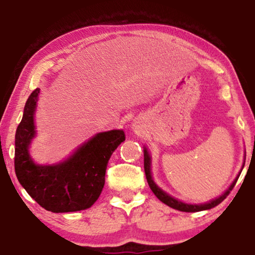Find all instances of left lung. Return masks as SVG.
<instances>
[{
  "label": "left lung",
  "mask_w": 255,
  "mask_h": 255,
  "mask_svg": "<svg viewBox=\"0 0 255 255\" xmlns=\"http://www.w3.org/2000/svg\"><path fill=\"white\" fill-rule=\"evenodd\" d=\"M144 168H145L146 179H147L148 186H149V188H151V190L153 191V194H154L155 196L162 202V203L167 204L168 207L173 208V209H176V210L184 211V212H197V211H202V210H208V209H211V208L216 207V205H218L219 203H222V202L224 201L226 197H228L230 191L233 189V187H235V184L237 183V180H238V177H237L235 182H233L231 184V187L229 188V190L225 191V193L223 194L222 196L216 198V200L209 202V203L198 204V205L194 204L193 205V204H187V203H183V202H180V201L175 200L174 197L169 196L168 194H166L165 191H162L158 186H156L154 182H153L152 176H151V159H149L148 152L146 151V149H144Z\"/></svg>",
  "instance_id": "1"
}]
</instances>
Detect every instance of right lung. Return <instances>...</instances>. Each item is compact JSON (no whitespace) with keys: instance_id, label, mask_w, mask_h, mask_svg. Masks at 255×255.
<instances>
[{"instance_id":"add662e5","label":"right lung","mask_w":255,"mask_h":255,"mask_svg":"<svg viewBox=\"0 0 255 255\" xmlns=\"http://www.w3.org/2000/svg\"><path fill=\"white\" fill-rule=\"evenodd\" d=\"M39 88L31 93L15 135V172L19 183L40 207L52 212H73L90 208L106 182L111 154L125 140L122 130L97 133L71 158L54 166H37L27 147L34 135L33 114Z\"/></svg>"}]
</instances>
